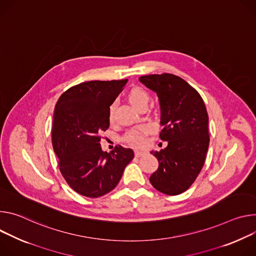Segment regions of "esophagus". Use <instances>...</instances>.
Masks as SVG:
<instances>
[{
  "instance_id": "obj_1",
  "label": "esophagus",
  "mask_w": 256,
  "mask_h": 256,
  "mask_svg": "<svg viewBox=\"0 0 256 256\" xmlns=\"http://www.w3.org/2000/svg\"><path fill=\"white\" fill-rule=\"evenodd\" d=\"M135 156H137V158H139V156H144L146 152H144V150H135Z\"/></svg>"
}]
</instances>
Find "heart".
<instances>
[{
  "label": "heart",
  "mask_w": 256,
  "mask_h": 256,
  "mask_svg": "<svg viewBox=\"0 0 256 256\" xmlns=\"http://www.w3.org/2000/svg\"><path fill=\"white\" fill-rule=\"evenodd\" d=\"M150 98V94L141 88H134L128 94V100L137 110L144 106H148ZM115 110H116V104L115 102L110 104L108 112V117L110 122H112L114 119H115ZM148 130L150 128L148 126H140V127L131 129L125 134L124 140L132 146H136V148L142 146L146 142V135L148 133Z\"/></svg>",
  "instance_id": "b5f03b06"
}]
</instances>
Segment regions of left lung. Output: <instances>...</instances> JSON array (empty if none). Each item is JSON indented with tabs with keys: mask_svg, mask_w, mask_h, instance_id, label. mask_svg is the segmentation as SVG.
Returning <instances> with one entry per match:
<instances>
[{
	"mask_svg": "<svg viewBox=\"0 0 256 256\" xmlns=\"http://www.w3.org/2000/svg\"><path fill=\"white\" fill-rule=\"evenodd\" d=\"M139 81L158 94L160 133L166 148L152 152L158 168L152 185L166 195L186 191L200 173L210 144L208 116L202 98L179 76L164 73L141 76Z\"/></svg>",
	"mask_w": 256,
	"mask_h": 256,
	"instance_id": "8db88e82",
	"label": "left lung"
}]
</instances>
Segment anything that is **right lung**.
<instances>
[{"instance_id": "obj_1", "label": "right lung", "mask_w": 256, "mask_h": 256, "mask_svg": "<svg viewBox=\"0 0 256 256\" xmlns=\"http://www.w3.org/2000/svg\"><path fill=\"white\" fill-rule=\"evenodd\" d=\"M127 81L82 82L66 90L54 106L52 148L66 182L83 196L96 198L112 191L134 158L131 148L119 146L108 154L100 146V133L110 127L108 106Z\"/></svg>"}]
</instances>
